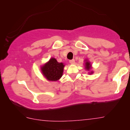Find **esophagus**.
Returning a JSON list of instances; mask_svg holds the SVG:
<instances>
[{
    "mask_svg": "<svg viewBox=\"0 0 130 130\" xmlns=\"http://www.w3.org/2000/svg\"><path fill=\"white\" fill-rule=\"evenodd\" d=\"M69 62L71 64H74V63H75V60H74V59H72V60H70L69 61Z\"/></svg>",
    "mask_w": 130,
    "mask_h": 130,
    "instance_id": "1",
    "label": "esophagus"
}]
</instances>
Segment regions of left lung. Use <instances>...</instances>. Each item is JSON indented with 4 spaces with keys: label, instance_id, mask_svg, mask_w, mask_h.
I'll return each instance as SVG.
<instances>
[{
    "label": "left lung",
    "instance_id": "obj_1",
    "mask_svg": "<svg viewBox=\"0 0 130 130\" xmlns=\"http://www.w3.org/2000/svg\"><path fill=\"white\" fill-rule=\"evenodd\" d=\"M90 68H91V65H90V62H86V69L87 70H89L90 69ZM92 73V71L91 72V74Z\"/></svg>",
    "mask_w": 130,
    "mask_h": 130
}]
</instances>
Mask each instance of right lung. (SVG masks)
Segmentation results:
<instances>
[{"mask_svg":"<svg viewBox=\"0 0 130 130\" xmlns=\"http://www.w3.org/2000/svg\"><path fill=\"white\" fill-rule=\"evenodd\" d=\"M63 67V63H59L56 59L52 58L41 67V71L44 76L47 80L55 81L62 77Z\"/></svg>","mask_w":130,"mask_h":130,"instance_id":"1","label":"right lung"}]
</instances>
